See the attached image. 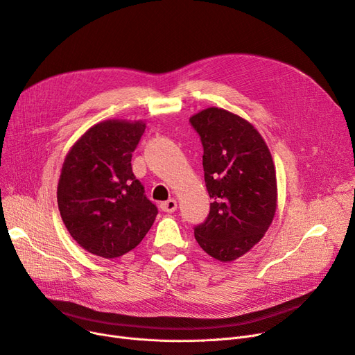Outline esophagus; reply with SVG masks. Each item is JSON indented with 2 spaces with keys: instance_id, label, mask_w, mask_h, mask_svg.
<instances>
[{
  "instance_id": "obj_1",
  "label": "esophagus",
  "mask_w": 355,
  "mask_h": 355,
  "mask_svg": "<svg viewBox=\"0 0 355 355\" xmlns=\"http://www.w3.org/2000/svg\"><path fill=\"white\" fill-rule=\"evenodd\" d=\"M161 210L165 211V213H174L177 210V201L174 198H170L166 200L164 202H161Z\"/></svg>"
}]
</instances>
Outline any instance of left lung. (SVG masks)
Wrapping results in <instances>:
<instances>
[{
    "label": "left lung",
    "mask_w": 355,
    "mask_h": 355,
    "mask_svg": "<svg viewBox=\"0 0 355 355\" xmlns=\"http://www.w3.org/2000/svg\"><path fill=\"white\" fill-rule=\"evenodd\" d=\"M200 135L210 198L206 221L194 227L200 248L232 262L257 245L276 213V171L257 129L229 110L207 107L190 118Z\"/></svg>",
    "instance_id": "8db88e82"
}]
</instances>
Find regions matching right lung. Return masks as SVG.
I'll return each mask as SVG.
<instances>
[{"mask_svg": "<svg viewBox=\"0 0 355 355\" xmlns=\"http://www.w3.org/2000/svg\"><path fill=\"white\" fill-rule=\"evenodd\" d=\"M142 121L109 119L89 128L62 166L58 204L70 236L92 254L119 257L135 249L158 209L132 173Z\"/></svg>", "mask_w": 355, "mask_h": 355, "instance_id": "right-lung-1", "label": "right lung"}]
</instances>
